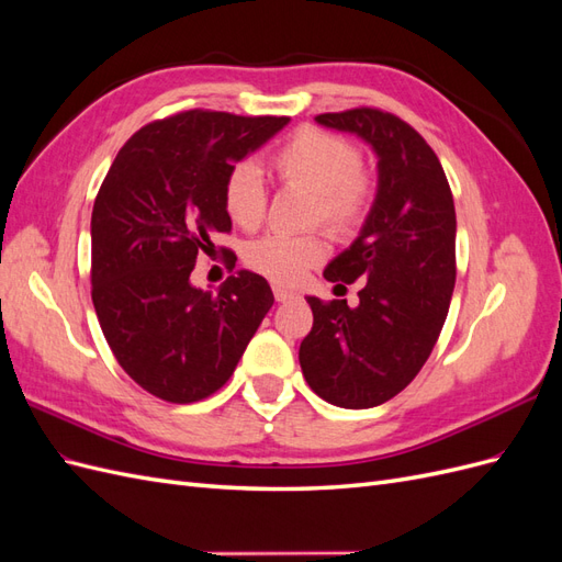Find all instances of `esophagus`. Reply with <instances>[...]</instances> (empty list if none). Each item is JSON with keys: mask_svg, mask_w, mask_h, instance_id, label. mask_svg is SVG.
Returning a JSON list of instances; mask_svg holds the SVG:
<instances>
[{"mask_svg": "<svg viewBox=\"0 0 562 562\" xmlns=\"http://www.w3.org/2000/svg\"><path fill=\"white\" fill-rule=\"evenodd\" d=\"M274 297H277V302H288V300H295L297 293L285 291V288H281V285H274Z\"/></svg>", "mask_w": 562, "mask_h": 562, "instance_id": "obj_1", "label": "esophagus"}]
</instances>
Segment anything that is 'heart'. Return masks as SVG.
Segmentation results:
<instances>
[{"label":"heart","instance_id":"heart-1","mask_svg":"<svg viewBox=\"0 0 562 562\" xmlns=\"http://www.w3.org/2000/svg\"><path fill=\"white\" fill-rule=\"evenodd\" d=\"M271 168L285 187L314 194L312 223L337 236L356 232L372 199V178L361 168L353 143L314 126L297 128L271 157ZM225 211L236 225L255 229L267 213V184L250 161L236 164L225 180ZM326 258L316 234H265L246 248V262L277 283H297L307 269Z\"/></svg>","mask_w":562,"mask_h":562}]
</instances>
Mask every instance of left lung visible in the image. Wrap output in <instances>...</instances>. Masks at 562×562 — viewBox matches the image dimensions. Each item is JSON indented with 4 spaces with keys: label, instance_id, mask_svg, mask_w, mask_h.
<instances>
[{
    "label": "left lung",
    "instance_id": "left-lung-1",
    "mask_svg": "<svg viewBox=\"0 0 562 562\" xmlns=\"http://www.w3.org/2000/svg\"><path fill=\"white\" fill-rule=\"evenodd\" d=\"M316 122L372 147L378 194L359 236L323 271L333 283L363 279L359 304L307 297L314 326L300 366L323 401L363 411L415 380L443 328L454 288V201L434 149L398 116L356 108Z\"/></svg>",
    "mask_w": 562,
    "mask_h": 562
}]
</instances>
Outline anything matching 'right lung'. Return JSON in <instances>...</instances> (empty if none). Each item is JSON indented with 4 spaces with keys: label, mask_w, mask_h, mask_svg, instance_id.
Returning <instances> with one entry per match:
<instances>
[{
    "label": "right lung",
    "mask_w": 562,
    "mask_h": 562,
    "mask_svg": "<svg viewBox=\"0 0 562 562\" xmlns=\"http://www.w3.org/2000/svg\"><path fill=\"white\" fill-rule=\"evenodd\" d=\"M288 116L190 110L133 133L91 215L93 307L128 378L151 396L194 403L223 386L274 304L239 269L217 293L192 285L199 252L229 232L225 180Z\"/></svg>",
    "instance_id": "add662e5"
}]
</instances>
